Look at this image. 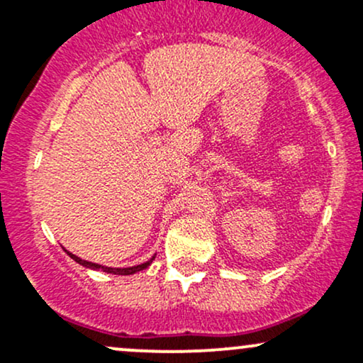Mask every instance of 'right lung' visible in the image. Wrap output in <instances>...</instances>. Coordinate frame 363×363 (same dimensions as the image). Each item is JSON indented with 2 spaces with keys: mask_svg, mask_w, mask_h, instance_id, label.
I'll return each instance as SVG.
<instances>
[{
  "mask_svg": "<svg viewBox=\"0 0 363 363\" xmlns=\"http://www.w3.org/2000/svg\"><path fill=\"white\" fill-rule=\"evenodd\" d=\"M65 251H66V249H65ZM66 254H68V256L72 257L73 261H77L78 264L85 266V268H90V269H99V272H106V273H112V274H133V273H138V272H141V269L148 268V266L152 264V261L155 259V256H153L152 259H148L147 262H143V264L131 266V268H109V266H102V264H97V262H90V261L82 259V257L74 256V254H72L69 251H66Z\"/></svg>",
  "mask_w": 363,
  "mask_h": 363,
  "instance_id": "add662e5",
  "label": "right lung"
}]
</instances>
